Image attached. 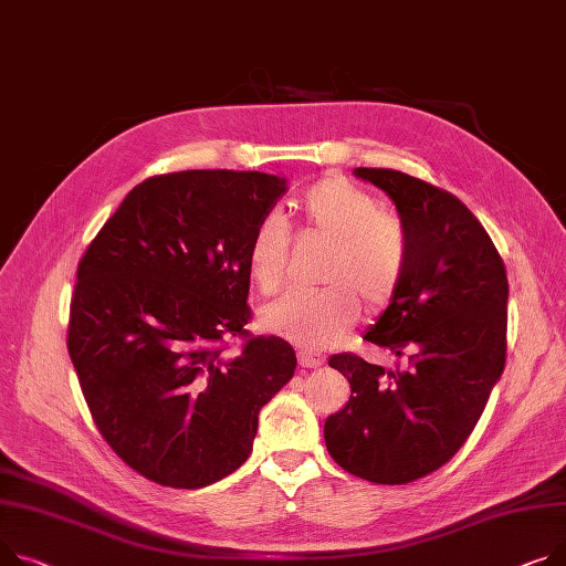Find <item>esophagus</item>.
I'll list each match as a JSON object with an SVG mask.
<instances>
[{
  "label": "esophagus",
  "mask_w": 566,
  "mask_h": 566,
  "mask_svg": "<svg viewBox=\"0 0 566 566\" xmlns=\"http://www.w3.org/2000/svg\"><path fill=\"white\" fill-rule=\"evenodd\" d=\"M297 361L303 368H318L325 364L323 355H314V353H297Z\"/></svg>",
  "instance_id": "obj_1"
}]
</instances>
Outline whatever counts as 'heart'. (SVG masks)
<instances>
[{
	"mask_svg": "<svg viewBox=\"0 0 566 566\" xmlns=\"http://www.w3.org/2000/svg\"><path fill=\"white\" fill-rule=\"evenodd\" d=\"M293 213L310 237L329 243L318 282L323 289L293 291L261 312L269 332L307 350H325L348 334L359 318L360 297L368 312L387 307L400 291L409 241L398 216L382 209L378 196L329 175L293 202ZM289 230L263 218L245 245V271L261 295H275L286 282Z\"/></svg>",
	"mask_w": 566,
	"mask_h": 566,
	"instance_id": "obj_1",
	"label": "heart"
}]
</instances>
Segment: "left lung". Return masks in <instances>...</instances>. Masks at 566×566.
Listing matches in <instances>:
<instances>
[{
	"mask_svg": "<svg viewBox=\"0 0 566 566\" xmlns=\"http://www.w3.org/2000/svg\"><path fill=\"white\" fill-rule=\"evenodd\" d=\"M398 207L407 275L364 338L405 359L329 357L350 382L348 405L325 421V446L348 473L407 484L441 469L473 432L505 368V263L469 207L443 188L391 168H357Z\"/></svg>",
	"mask_w": 566,
	"mask_h": 566,
	"instance_id": "left-lung-1",
	"label": "left lung"
}]
</instances>
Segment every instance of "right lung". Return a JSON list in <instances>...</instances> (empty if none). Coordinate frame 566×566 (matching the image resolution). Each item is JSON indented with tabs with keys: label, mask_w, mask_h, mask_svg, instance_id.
Returning <instances> with one entry per match:
<instances>
[{
	"label": "right lung",
	"mask_w": 566,
	"mask_h": 566,
	"mask_svg": "<svg viewBox=\"0 0 566 566\" xmlns=\"http://www.w3.org/2000/svg\"><path fill=\"white\" fill-rule=\"evenodd\" d=\"M284 191L252 170L147 177L80 259L67 353L99 434L147 480L200 489L237 471L293 378L291 344L245 329V245Z\"/></svg>",
	"instance_id": "1"
}]
</instances>
